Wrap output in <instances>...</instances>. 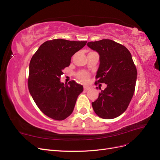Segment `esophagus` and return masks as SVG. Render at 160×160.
Instances as JSON below:
<instances>
[{"mask_svg": "<svg viewBox=\"0 0 160 160\" xmlns=\"http://www.w3.org/2000/svg\"><path fill=\"white\" fill-rule=\"evenodd\" d=\"M91 88L90 87H88V86H84V90L85 91H88L89 89H90Z\"/></svg>", "mask_w": 160, "mask_h": 160, "instance_id": "1", "label": "esophagus"}]
</instances>
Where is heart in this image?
Segmentation results:
<instances>
[{
	"label": "heart",
	"instance_id": "heart-1",
	"mask_svg": "<svg viewBox=\"0 0 160 160\" xmlns=\"http://www.w3.org/2000/svg\"><path fill=\"white\" fill-rule=\"evenodd\" d=\"M77 77L80 81L85 83V82L88 81L89 74H88V72H87L85 71H81L77 74Z\"/></svg>",
	"mask_w": 160,
	"mask_h": 160
}]
</instances>
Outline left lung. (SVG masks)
<instances>
[{
    "mask_svg": "<svg viewBox=\"0 0 160 160\" xmlns=\"http://www.w3.org/2000/svg\"><path fill=\"white\" fill-rule=\"evenodd\" d=\"M87 45L99 55L96 82L107 85L92 107L101 118H117L127 109L134 93L138 72L132 55L126 47L109 39Z\"/></svg>",
    "mask_w": 160,
    "mask_h": 160,
    "instance_id": "left-lung-1",
    "label": "left lung"
}]
</instances>
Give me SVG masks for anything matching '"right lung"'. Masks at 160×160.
<instances>
[{"instance_id": "1", "label": "right lung", "mask_w": 160, "mask_h": 160, "mask_svg": "<svg viewBox=\"0 0 160 160\" xmlns=\"http://www.w3.org/2000/svg\"><path fill=\"white\" fill-rule=\"evenodd\" d=\"M87 41L53 39L39 47L29 64L28 87L38 108L48 117L63 120L72 113L83 87L75 81L61 82L62 70L69 66L72 56Z\"/></svg>"}]
</instances>
